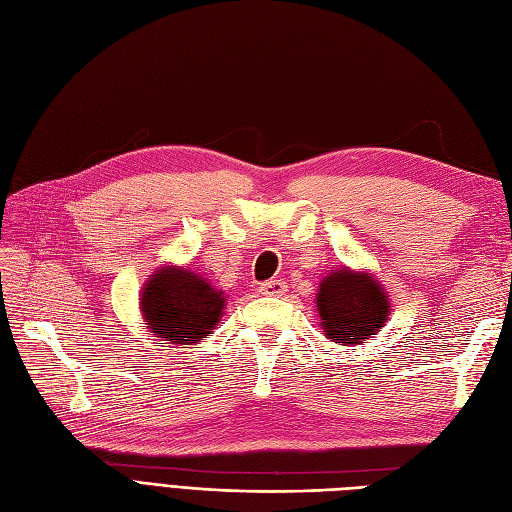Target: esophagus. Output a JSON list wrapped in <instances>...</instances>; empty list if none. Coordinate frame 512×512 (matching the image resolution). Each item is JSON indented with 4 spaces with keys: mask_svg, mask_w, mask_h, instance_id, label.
Instances as JSON below:
<instances>
[{
    "mask_svg": "<svg viewBox=\"0 0 512 512\" xmlns=\"http://www.w3.org/2000/svg\"><path fill=\"white\" fill-rule=\"evenodd\" d=\"M286 292V282L282 280H269L265 284H260V294H265V297H282Z\"/></svg>",
    "mask_w": 512,
    "mask_h": 512,
    "instance_id": "esophagus-1",
    "label": "esophagus"
}]
</instances>
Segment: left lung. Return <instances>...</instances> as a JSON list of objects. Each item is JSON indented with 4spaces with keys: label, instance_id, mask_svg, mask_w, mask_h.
<instances>
[{
    "label": "left lung",
    "instance_id": "1",
    "mask_svg": "<svg viewBox=\"0 0 512 512\" xmlns=\"http://www.w3.org/2000/svg\"><path fill=\"white\" fill-rule=\"evenodd\" d=\"M316 312L324 337L337 346H359L391 316V301L376 275L339 267L318 284Z\"/></svg>",
    "mask_w": 512,
    "mask_h": 512
}]
</instances>
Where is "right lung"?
<instances>
[{"mask_svg": "<svg viewBox=\"0 0 512 512\" xmlns=\"http://www.w3.org/2000/svg\"><path fill=\"white\" fill-rule=\"evenodd\" d=\"M138 305L153 337L177 346H194L218 327L226 294L196 271L166 265L149 275Z\"/></svg>", "mask_w": 512, "mask_h": 512, "instance_id": "right-lung-1", "label": "right lung"}]
</instances>
